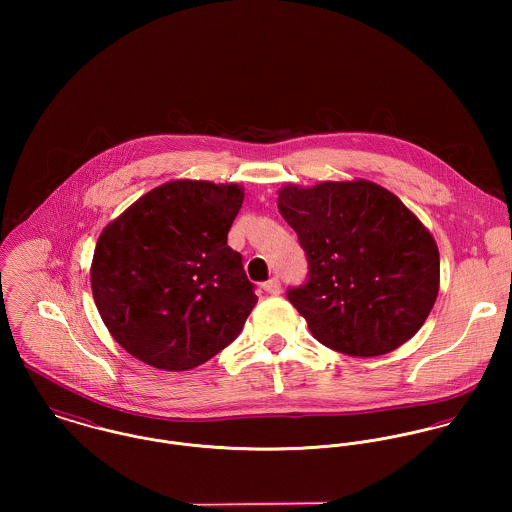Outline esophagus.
<instances>
[{
    "instance_id": "34e87169",
    "label": "esophagus",
    "mask_w": 512,
    "mask_h": 512,
    "mask_svg": "<svg viewBox=\"0 0 512 512\" xmlns=\"http://www.w3.org/2000/svg\"><path fill=\"white\" fill-rule=\"evenodd\" d=\"M262 288H264V292L272 293V295H278L282 292V284H280L278 278H270L268 282H264Z\"/></svg>"
}]
</instances>
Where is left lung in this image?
<instances>
[{
	"label": "left lung",
	"mask_w": 512,
	"mask_h": 512,
	"mask_svg": "<svg viewBox=\"0 0 512 512\" xmlns=\"http://www.w3.org/2000/svg\"><path fill=\"white\" fill-rule=\"evenodd\" d=\"M278 209L309 270L288 299L321 345L378 357L418 333L438 297L439 252L396 195L361 179L288 185Z\"/></svg>",
	"instance_id": "8db88e82"
}]
</instances>
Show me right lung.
I'll use <instances>...</instances> for the list:
<instances>
[{
  "label": "right lung",
  "instance_id": "add662e5",
  "mask_svg": "<svg viewBox=\"0 0 512 512\" xmlns=\"http://www.w3.org/2000/svg\"><path fill=\"white\" fill-rule=\"evenodd\" d=\"M242 187L171 181L110 222L90 284L112 337L163 370L207 363L242 331L258 297L228 230Z\"/></svg>",
  "mask_w": 512,
  "mask_h": 512
}]
</instances>
